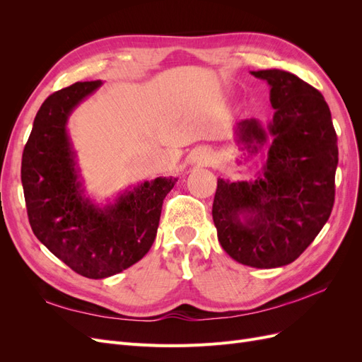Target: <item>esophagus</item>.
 <instances>
[{
  "label": "esophagus",
  "mask_w": 362,
  "mask_h": 362,
  "mask_svg": "<svg viewBox=\"0 0 362 362\" xmlns=\"http://www.w3.org/2000/svg\"><path fill=\"white\" fill-rule=\"evenodd\" d=\"M213 161V154L211 151H208L206 148H198L194 149L190 154V163L192 164H210Z\"/></svg>",
  "instance_id": "obj_1"
}]
</instances>
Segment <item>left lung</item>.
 Returning a JSON list of instances; mask_svg holds the SVG:
<instances>
[{
	"mask_svg": "<svg viewBox=\"0 0 362 362\" xmlns=\"http://www.w3.org/2000/svg\"><path fill=\"white\" fill-rule=\"evenodd\" d=\"M250 74L270 86L275 113L267 128L254 117L240 120L235 141L247 157L267 146V160L255 180H217L213 221L233 259L275 269L298 258L331 216L337 134L329 107L313 86L281 69Z\"/></svg>",
	"mask_w": 362,
	"mask_h": 362,
	"instance_id": "obj_1",
	"label": "left lung"
}]
</instances>
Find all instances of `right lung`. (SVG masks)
Returning a JSON list of instances; mask_svg holds the SVG:
<instances>
[{
  "mask_svg": "<svg viewBox=\"0 0 362 362\" xmlns=\"http://www.w3.org/2000/svg\"><path fill=\"white\" fill-rule=\"evenodd\" d=\"M101 86V80L75 83L48 96L33 122L21 166L33 233L51 254L90 279L113 276L148 254L163 199L178 181H145L105 205L87 198L66 125L75 107Z\"/></svg>",
  "mask_w": 362,
  "mask_h": 362,
  "instance_id": "1",
  "label": "right lung"
}]
</instances>
